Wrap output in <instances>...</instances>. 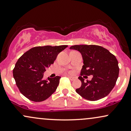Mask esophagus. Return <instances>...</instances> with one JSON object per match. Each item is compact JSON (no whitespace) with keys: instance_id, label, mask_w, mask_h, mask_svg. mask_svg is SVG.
Here are the masks:
<instances>
[{"instance_id":"obj_1","label":"esophagus","mask_w":131,"mask_h":131,"mask_svg":"<svg viewBox=\"0 0 131 131\" xmlns=\"http://www.w3.org/2000/svg\"><path fill=\"white\" fill-rule=\"evenodd\" d=\"M67 77H68V78L70 79L71 81H73V80H76L75 77H70V76H67Z\"/></svg>"}]
</instances>
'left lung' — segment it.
Returning <instances> with one entry per match:
<instances>
[{
	"label": "left lung",
	"instance_id": "8db88e82",
	"mask_svg": "<svg viewBox=\"0 0 131 131\" xmlns=\"http://www.w3.org/2000/svg\"><path fill=\"white\" fill-rule=\"evenodd\" d=\"M70 49L80 51L84 63L78 77L81 86L76 92L90 101H96L109 95L118 77V62L115 56L103 47L95 45H75ZM83 75H93V78L85 82Z\"/></svg>",
	"mask_w": 131,
	"mask_h": 131
}]
</instances>
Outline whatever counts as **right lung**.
I'll return each mask as SVG.
<instances>
[{"mask_svg":"<svg viewBox=\"0 0 131 131\" xmlns=\"http://www.w3.org/2000/svg\"><path fill=\"white\" fill-rule=\"evenodd\" d=\"M67 46L35 47L24 53L16 63L13 77L19 91L31 101L41 102L55 92L59 76L43 79L46 69L54 63L58 54Z\"/></svg>","mask_w":131,"mask_h":131,"instance_id":"obj_1","label":"right lung"}]
</instances>
